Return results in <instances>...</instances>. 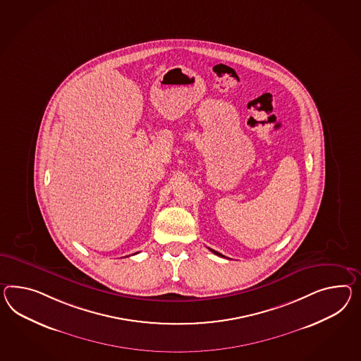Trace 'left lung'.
<instances>
[{"label": "left lung", "mask_w": 361, "mask_h": 361, "mask_svg": "<svg viewBox=\"0 0 361 361\" xmlns=\"http://www.w3.org/2000/svg\"><path fill=\"white\" fill-rule=\"evenodd\" d=\"M211 250V251H212V252H214V254H216V255H219V257H224V255H221V254H220V252H217V251H214V250H212V249H209Z\"/></svg>", "instance_id": "8db88e82"}]
</instances>
